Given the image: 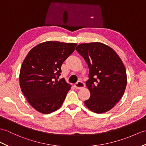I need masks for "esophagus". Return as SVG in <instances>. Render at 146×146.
I'll return each mask as SVG.
<instances>
[{"label":"esophagus","instance_id":"34e87169","mask_svg":"<svg viewBox=\"0 0 146 146\" xmlns=\"http://www.w3.org/2000/svg\"><path fill=\"white\" fill-rule=\"evenodd\" d=\"M74 87L76 89H82L84 87V83L82 81H78L76 84H74Z\"/></svg>","mask_w":146,"mask_h":146}]
</instances>
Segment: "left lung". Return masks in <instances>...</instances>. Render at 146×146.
Instances as JSON below:
<instances>
[{"label": "left lung", "mask_w": 146, "mask_h": 146, "mask_svg": "<svg viewBox=\"0 0 146 146\" xmlns=\"http://www.w3.org/2000/svg\"><path fill=\"white\" fill-rule=\"evenodd\" d=\"M76 50L90 70L86 84L91 95L84 104L96 113L108 111L118 103L126 90V70L123 62L113 49L101 43H81Z\"/></svg>", "instance_id": "8db88e82"}]
</instances>
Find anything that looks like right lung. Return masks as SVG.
<instances>
[{"label": "right lung", "instance_id": "add662e5", "mask_svg": "<svg viewBox=\"0 0 146 146\" xmlns=\"http://www.w3.org/2000/svg\"><path fill=\"white\" fill-rule=\"evenodd\" d=\"M76 43L48 41L30 51L20 68V88L36 111L50 114L62 106L71 89L61 75V66L72 54Z\"/></svg>", "mask_w": 146, "mask_h": 146}]
</instances>
